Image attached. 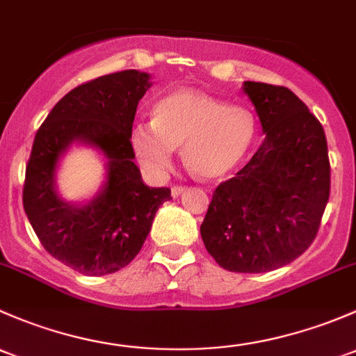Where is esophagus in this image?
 <instances>
[{
    "label": "esophagus",
    "instance_id": "esophagus-1",
    "mask_svg": "<svg viewBox=\"0 0 356 356\" xmlns=\"http://www.w3.org/2000/svg\"><path fill=\"white\" fill-rule=\"evenodd\" d=\"M185 190H186V186L175 185V186H171V195H173V197H179L183 192H185Z\"/></svg>",
    "mask_w": 356,
    "mask_h": 356
}]
</instances>
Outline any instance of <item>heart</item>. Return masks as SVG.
I'll list each match as a JSON object with an SVG mask.
<instances>
[{
  "label": "heart",
  "mask_w": 356,
  "mask_h": 356,
  "mask_svg": "<svg viewBox=\"0 0 356 356\" xmlns=\"http://www.w3.org/2000/svg\"><path fill=\"white\" fill-rule=\"evenodd\" d=\"M257 135L250 109L199 90L168 94L152 109V124H135L131 151L147 173L161 177L173 163V149L183 147L185 166L195 177L219 179L245 159Z\"/></svg>",
  "instance_id": "heart-1"
}]
</instances>
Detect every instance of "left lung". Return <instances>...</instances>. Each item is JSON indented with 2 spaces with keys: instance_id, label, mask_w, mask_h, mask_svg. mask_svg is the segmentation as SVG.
Segmentation results:
<instances>
[{
  "instance_id": "left-lung-1",
  "label": "left lung",
  "mask_w": 356,
  "mask_h": 356,
  "mask_svg": "<svg viewBox=\"0 0 356 356\" xmlns=\"http://www.w3.org/2000/svg\"><path fill=\"white\" fill-rule=\"evenodd\" d=\"M266 140L219 183L200 226L212 259L232 273H267L312 245L331 190L322 124L291 90L245 82Z\"/></svg>"
}]
</instances>
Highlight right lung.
I'll return each instance as SVG.
<instances>
[{
    "mask_svg": "<svg viewBox=\"0 0 356 356\" xmlns=\"http://www.w3.org/2000/svg\"><path fill=\"white\" fill-rule=\"evenodd\" d=\"M151 75L109 73L70 90L38 130L25 170L24 209L49 255L86 276L116 273L135 259L171 190L152 188L135 166L130 135ZM86 141L108 157V178L89 204L59 199L54 173L72 141Z\"/></svg>",
    "mask_w": 356,
    "mask_h": 356,
    "instance_id": "obj_1",
    "label": "right lung"
}]
</instances>
